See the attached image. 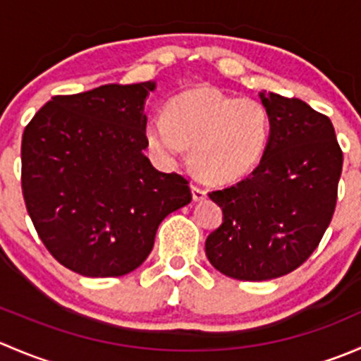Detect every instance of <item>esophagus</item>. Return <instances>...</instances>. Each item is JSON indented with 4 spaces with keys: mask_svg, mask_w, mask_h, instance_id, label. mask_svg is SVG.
Listing matches in <instances>:
<instances>
[{
    "mask_svg": "<svg viewBox=\"0 0 361 361\" xmlns=\"http://www.w3.org/2000/svg\"><path fill=\"white\" fill-rule=\"evenodd\" d=\"M207 195V192L204 190V188L197 187V185H192V197H194V201H204Z\"/></svg>",
    "mask_w": 361,
    "mask_h": 361,
    "instance_id": "1",
    "label": "esophagus"
}]
</instances>
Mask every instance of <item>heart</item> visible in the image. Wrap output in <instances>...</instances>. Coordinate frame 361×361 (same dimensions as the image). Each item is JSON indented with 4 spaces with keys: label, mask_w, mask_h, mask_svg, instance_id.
I'll return each mask as SVG.
<instances>
[{
    "label": "heart",
    "mask_w": 361,
    "mask_h": 361,
    "mask_svg": "<svg viewBox=\"0 0 361 361\" xmlns=\"http://www.w3.org/2000/svg\"><path fill=\"white\" fill-rule=\"evenodd\" d=\"M148 148L164 164H176L190 147L195 173L211 183L245 178L260 164L272 137V115L255 97H235L213 87L181 92L145 127Z\"/></svg>",
    "instance_id": "1"
}]
</instances>
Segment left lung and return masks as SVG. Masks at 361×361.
<instances>
[{"instance_id": "obj_1", "label": "left lung", "mask_w": 361, "mask_h": 361, "mask_svg": "<svg viewBox=\"0 0 361 361\" xmlns=\"http://www.w3.org/2000/svg\"><path fill=\"white\" fill-rule=\"evenodd\" d=\"M272 137L253 173L209 199L224 221L206 239L216 271L239 281H267L300 267L332 221L342 150L329 116L300 99L260 92Z\"/></svg>"}]
</instances>
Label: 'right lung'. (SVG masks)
Wrapping results in <instances>:
<instances>
[{
  "label": "right lung",
  "instance_id": "1",
  "mask_svg": "<svg viewBox=\"0 0 361 361\" xmlns=\"http://www.w3.org/2000/svg\"><path fill=\"white\" fill-rule=\"evenodd\" d=\"M155 82L56 96L23 134V194L39 239L87 278L123 276L154 248L160 221L192 201L188 181L143 154Z\"/></svg>",
  "mask_w": 361,
  "mask_h": 361
}]
</instances>
